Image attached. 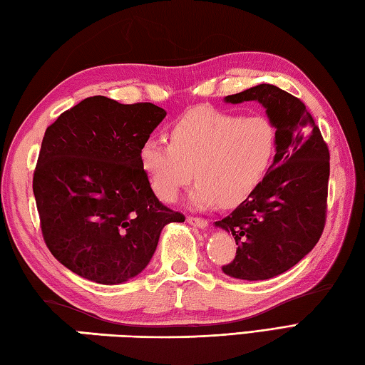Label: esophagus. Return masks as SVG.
Here are the masks:
<instances>
[{"label": "esophagus", "mask_w": 365, "mask_h": 365, "mask_svg": "<svg viewBox=\"0 0 365 365\" xmlns=\"http://www.w3.org/2000/svg\"><path fill=\"white\" fill-rule=\"evenodd\" d=\"M187 222L190 225H193V227H197V228H201V230L205 228L209 225V222L205 220V218H201V217H188Z\"/></svg>", "instance_id": "34e87169"}]
</instances>
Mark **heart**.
Segmentation results:
<instances>
[{
    "mask_svg": "<svg viewBox=\"0 0 365 365\" xmlns=\"http://www.w3.org/2000/svg\"><path fill=\"white\" fill-rule=\"evenodd\" d=\"M170 143L150 137L138 150V161L155 193L174 201L191 178V207L215 202L235 205L267 175L277 147V129L267 115L242 116L235 111L197 107L172 124Z\"/></svg>",
    "mask_w": 365,
    "mask_h": 365,
    "instance_id": "obj_1",
    "label": "heart"
}]
</instances>
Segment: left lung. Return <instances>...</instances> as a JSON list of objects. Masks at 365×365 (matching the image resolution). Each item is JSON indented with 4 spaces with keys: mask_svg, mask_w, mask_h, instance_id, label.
<instances>
[{
    "mask_svg": "<svg viewBox=\"0 0 365 365\" xmlns=\"http://www.w3.org/2000/svg\"><path fill=\"white\" fill-rule=\"evenodd\" d=\"M257 101L277 129L273 164L246 201L215 227L233 235V262L222 267L236 279L263 281L286 273L319 241L327 214L330 155L300 98L258 84L227 96V103Z\"/></svg>",
    "mask_w": 365,
    "mask_h": 365,
    "instance_id": "obj_1",
    "label": "left lung"
}]
</instances>
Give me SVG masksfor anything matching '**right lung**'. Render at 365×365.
<instances>
[{
    "label": "right lung",
    "instance_id": "1",
    "mask_svg": "<svg viewBox=\"0 0 365 365\" xmlns=\"http://www.w3.org/2000/svg\"><path fill=\"white\" fill-rule=\"evenodd\" d=\"M165 111L153 103L84 98L44 132L33 193L51 254L105 286L147 268L160 235L185 222L151 190L138 150Z\"/></svg>",
    "mask_w": 365,
    "mask_h": 365
}]
</instances>
